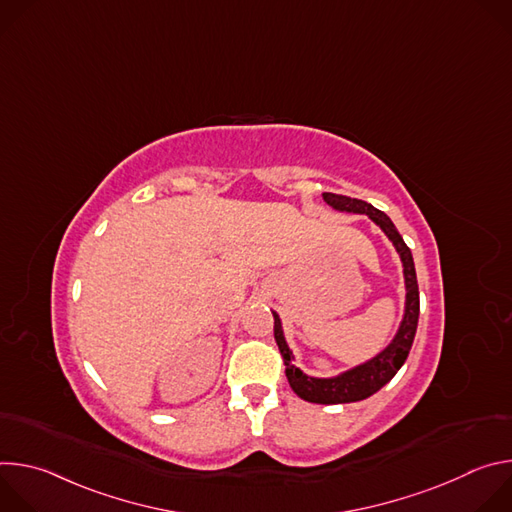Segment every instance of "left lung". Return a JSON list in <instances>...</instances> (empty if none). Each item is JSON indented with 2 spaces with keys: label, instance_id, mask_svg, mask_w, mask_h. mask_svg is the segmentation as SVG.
I'll list each match as a JSON object with an SVG mask.
<instances>
[{
  "label": "left lung",
  "instance_id": "1",
  "mask_svg": "<svg viewBox=\"0 0 512 512\" xmlns=\"http://www.w3.org/2000/svg\"><path fill=\"white\" fill-rule=\"evenodd\" d=\"M322 196L338 212L367 214L371 218V221L385 233V237L393 243V247L401 259L403 283H405L403 316H401V322H399L397 332L391 338V342L381 352H377L373 358L364 360V362L356 364V367H350L334 377H312L296 367V356H294V352H291V348L285 340L281 318L275 310H271L273 318H275L273 332H275V340H277L279 352L285 362V377L289 381V387L294 389V393L298 397H302L304 401L320 403V405H338V403L362 401V399L375 395L403 367V362H405V358L411 350L413 338H415V330H417L419 287H417L413 255H411L409 247L405 245L403 237L399 235L397 227L393 225V221L385 212H381L373 204L358 200V198L340 196V194H332V192H324Z\"/></svg>",
  "mask_w": 512,
  "mask_h": 512
}]
</instances>
